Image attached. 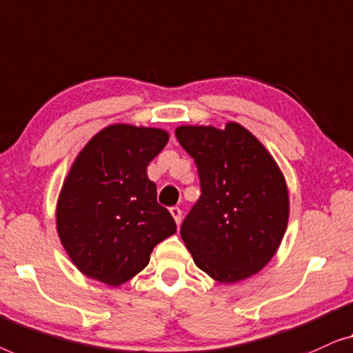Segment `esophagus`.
I'll return each instance as SVG.
<instances>
[{
	"label": "esophagus",
	"instance_id": "esophagus-1",
	"mask_svg": "<svg viewBox=\"0 0 353 353\" xmlns=\"http://www.w3.org/2000/svg\"><path fill=\"white\" fill-rule=\"evenodd\" d=\"M170 212L172 214V217H174L176 224H177V225H181V221H182V210H181V208L172 206L171 210H170Z\"/></svg>",
	"mask_w": 353,
	"mask_h": 353
}]
</instances>
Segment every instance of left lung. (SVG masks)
<instances>
[{
    "instance_id": "8db88e82",
    "label": "left lung",
    "mask_w": 353,
    "mask_h": 353,
    "mask_svg": "<svg viewBox=\"0 0 353 353\" xmlns=\"http://www.w3.org/2000/svg\"><path fill=\"white\" fill-rule=\"evenodd\" d=\"M176 137L195 160L201 195L181 227L198 269L235 283L265 267L290 216L285 177L265 147L238 123L181 126Z\"/></svg>"
}]
</instances>
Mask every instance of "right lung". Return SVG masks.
<instances>
[{"label": "right lung", "instance_id": "obj_1", "mask_svg": "<svg viewBox=\"0 0 353 353\" xmlns=\"http://www.w3.org/2000/svg\"><path fill=\"white\" fill-rule=\"evenodd\" d=\"M168 139L163 129L112 125L79 152L57 201V232L81 274L120 286L145 269L158 243L176 233L147 176Z\"/></svg>", "mask_w": 353, "mask_h": 353}]
</instances>
